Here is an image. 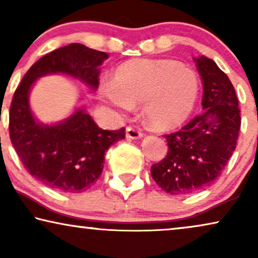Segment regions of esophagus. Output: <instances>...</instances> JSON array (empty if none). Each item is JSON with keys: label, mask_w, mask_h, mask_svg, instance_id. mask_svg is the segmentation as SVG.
Listing matches in <instances>:
<instances>
[{"label": "esophagus", "mask_w": 258, "mask_h": 258, "mask_svg": "<svg viewBox=\"0 0 258 258\" xmlns=\"http://www.w3.org/2000/svg\"><path fill=\"white\" fill-rule=\"evenodd\" d=\"M125 136L126 139H132V140H136V139H140V137L143 136V134L141 130H139L135 126H132V125H128L125 129Z\"/></svg>", "instance_id": "obj_1"}]
</instances>
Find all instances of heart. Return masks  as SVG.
<instances>
[{"label": "heart", "instance_id": "obj_1", "mask_svg": "<svg viewBox=\"0 0 258 258\" xmlns=\"http://www.w3.org/2000/svg\"><path fill=\"white\" fill-rule=\"evenodd\" d=\"M102 98L119 110L142 104L146 123L156 130L182 124L199 95L196 73L171 59H132L116 69L111 83L101 88Z\"/></svg>", "mask_w": 258, "mask_h": 258}]
</instances>
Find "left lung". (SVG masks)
<instances>
[{
  "mask_svg": "<svg viewBox=\"0 0 258 258\" xmlns=\"http://www.w3.org/2000/svg\"><path fill=\"white\" fill-rule=\"evenodd\" d=\"M195 61L203 83V112L164 135L167 156L150 169L157 185L171 195L210 185L230 160L241 129L238 98L227 74L206 56Z\"/></svg>",
  "mask_w": 258,
  "mask_h": 258,
  "instance_id": "left-lung-1",
  "label": "left lung"
}]
</instances>
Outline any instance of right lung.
Returning a JSON list of instances; mask_svg holds the SVG:
<instances>
[{"label": "right lung", "mask_w": 258, "mask_h": 258, "mask_svg": "<svg viewBox=\"0 0 258 258\" xmlns=\"http://www.w3.org/2000/svg\"><path fill=\"white\" fill-rule=\"evenodd\" d=\"M108 54L80 43L49 52L35 62L14 93L9 136L17 156L31 176L62 192L89 189L103 170L105 150L125 137V129L103 130L82 109L56 125H41L31 114L28 95L38 77L64 73L96 89L98 67Z\"/></svg>", "instance_id": "right-lung-1"}]
</instances>
